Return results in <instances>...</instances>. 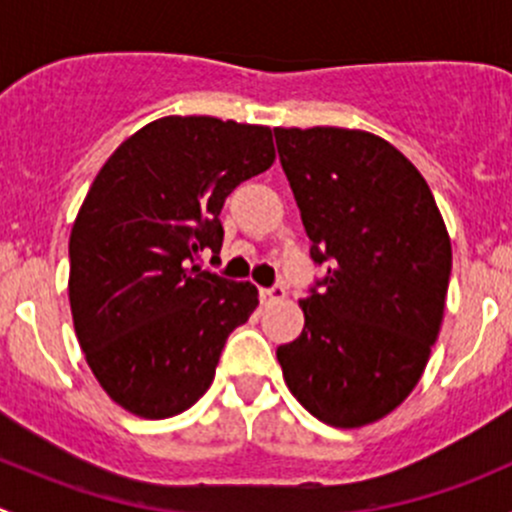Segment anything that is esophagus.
<instances>
[{
	"instance_id": "34e87169",
	"label": "esophagus",
	"mask_w": 512,
	"mask_h": 512,
	"mask_svg": "<svg viewBox=\"0 0 512 512\" xmlns=\"http://www.w3.org/2000/svg\"><path fill=\"white\" fill-rule=\"evenodd\" d=\"M285 297H287V287L282 285V282L262 289V299H265V302H280V299H285Z\"/></svg>"
}]
</instances>
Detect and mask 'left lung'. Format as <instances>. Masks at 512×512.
<instances>
[{
    "instance_id": "8db88e82",
    "label": "left lung",
    "mask_w": 512,
    "mask_h": 512,
    "mask_svg": "<svg viewBox=\"0 0 512 512\" xmlns=\"http://www.w3.org/2000/svg\"><path fill=\"white\" fill-rule=\"evenodd\" d=\"M277 151L327 275L299 299L304 329L277 349L299 404L359 428L421 379L441 329L451 240L431 188L384 138L349 128H275Z\"/></svg>"
}]
</instances>
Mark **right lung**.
I'll return each instance as SVG.
<instances>
[{"mask_svg": "<svg viewBox=\"0 0 512 512\" xmlns=\"http://www.w3.org/2000/svg\"><path fill=\"white\" fill-rule=\"evenodd\" d=\"M275 160L267 126L165 116L98 170L69 240V302L91 371L131 414H183L210 389L257 289L203 270L223 247L220 210Z\"/></svg>", "mask_w": 512, "mask_h": 512, "instance_id": "1", "label": "right lung"}]
</instances>
